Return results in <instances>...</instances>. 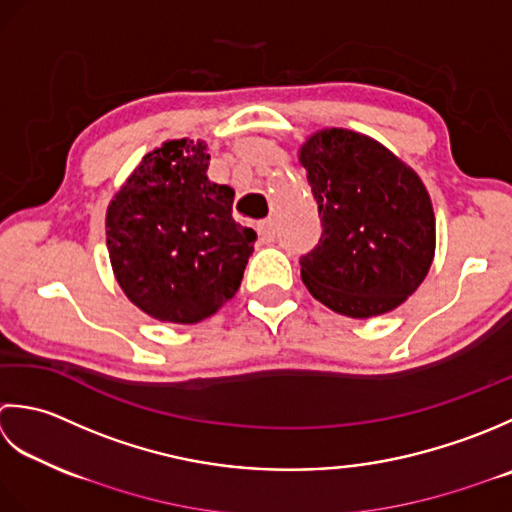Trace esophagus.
<instances>
[{
	"label": "esophagus",
	"mask_w": 512,
	"mask_h": 512,
	"mask_svg": "<svg viewBox=\"0 0 512 512\" xmlns=\"http://www.w3.org/2000/svg\"><path fill=\"white\" fill-rule=\"evenodd\" d=\"M258 236L263 238L265 243H271L276 238V223L274 218H265V221L258 223Z\"/></svg>",
	"instance_id": "obj_1"
}]
</instances>
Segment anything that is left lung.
Masks as SVG:
<instances>
[{
    "label": "left lung",
    "mask_w": 512,
    "mask_h": 512,
    "mask_svg": "<svg viewBox=\"0 0 512 512\" xmlns=\"http://www.w3.org/2000/svg\"><path fill=\"white\" fill-rule=\"evenodd\" d=\"M298 161L318 203L322 236L300 258L309 294L336 314H389L422 285L435 256V214L420 176L367 134L325 128Z\"/></svg>",
    "instance_id": "1"
}]
</instances>
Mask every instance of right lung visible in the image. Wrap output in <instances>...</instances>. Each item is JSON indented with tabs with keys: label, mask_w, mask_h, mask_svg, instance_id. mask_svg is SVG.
Instances as JSON below:
<instances>
[{
	"label": "right lung",
	"mask_w": 512,
	"mask_h": 512,
	"mask_svg": "<svg viewBox=\"0 0 512 512\" xmlns=\"http://www.w3.org/2000/svg\"><path fill=\"white\" fill-rule=\"evenodd\" d=\"M205 141L172 139L148 152L112 196V274L143 314L194 325L241 287L256 232L232 218L234 190L207 179Z\"/></svg>",
	"instance_id": "obj_1"
}]
</instances>
